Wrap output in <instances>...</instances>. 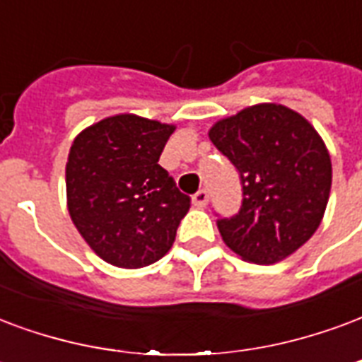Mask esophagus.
<instances>
[{"label":"esophagus","mask_w":362,"mask_h":362,"mask_svg":"<svg viewBox=\"0 0 362 362\" xmlns=\"http://www.w3.org/2000/svg\"><path fill=\"white\" fill-rule=\"evenodd\" d=\"M207 202H209V192L205 188H202V189H197V192H195V195H194V205L195 207H205V205H207Z\"/></svg>","instance_id":"obj_1"}]
</instances>
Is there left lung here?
Here are the masks:
<instances>
[{"label":"left lung","mask_w":362,"mask_h":362,"mask_svg":"<svg viewBox=\"0 0 362 362\" xmlns=\"http://www.w3.org/2000/svg\"><path fill=\"white\" fill-rule=\"evenodd\" d=\"M209 138L235 167L242 207L218 216L222 240L255 264L282 261L315 234L330 197L328 149L309 120L261 103L211 128Z\"/></svg>","instance_id":"1"}]
</instances>
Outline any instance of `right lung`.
Listing matches in <instances>:
<instances>
[{
  "label": "right lung",
  "mask_w": 362,
  "mask_h": 362,
  "mask_svg": "<svg viewBox=\"0 0 362 362\" xmlns=\"http://www.w3.org/2000/svg\"><path fill=\"white\" fill-rule=\"evenodd\" d=\"M170 124L117 115L86 128L66 160L69 213L88 245L120 269H140L173 247L189 195L159 165Z\"/></svg>",
  "instance_id": "obj_1"
}]
</instances>
